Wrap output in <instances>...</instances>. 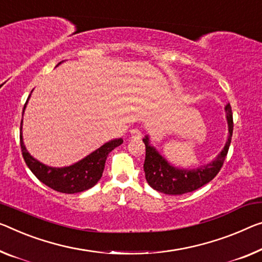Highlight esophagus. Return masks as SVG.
Here are the masks:
<instances>
[{
  "instance_id": "34e87169",
  "label": "esophagus",
  "mask_w": 262,
  "mask_h": 262,
  "mask_svg": "<svg viewBox=\"0 0 262 262\" xmlns=\"http://www.w3.org/2000/svg\"><path fill=\"white\" fill-rule=\"evenodd\" d=\"M131 137L135 139H140V137H142V132H140L139 128H132L131 130Z\"/></svg>"
}]
</instances>
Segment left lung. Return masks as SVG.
<instances>
[{
  "label": "left lung",
  "mask_w": 262,
  "mask_h": 262,
  "mask_svg": "<svg viewBox=\"0 0 262 262\" xmlns=\"http://www.w3.org/2000/svg\"><path fill=\"white\" fill-rule=\"evenodd\" d=\"M225 110H226L229 134L226 145L214 162L205 166H200L195 170H180V168L171 166L166 159L163 158L156 148L148 144V138L145 137L143 142L146 154H145L144 172L146 182L154 190L165 193V194H184V193L198 190L201 186L210 183L218 174L226 159L233 135V114L229 104L226 105Z\"/></svg>",
  "instance_id": "left-lung-1"
}]
</instances>
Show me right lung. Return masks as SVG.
<instances>
[{"mask_svg":"<svg viewBox=\"0 0 262 262\" xmlns=\"http://www.w3.org/2000/svg\"><path fill=\"white\" fill-rule=\"evenodd\" d=\"M29 97H28V99H29ZM26 105L27 103L24 104V108H26ZM19 143H21L24 162H26L28 167L30 168V171L34 173L39 182H42L44 185L57 192L72 194V193L89 190V188L97 184L103 174L108 154L114 148L119 146L123 143V139L118 138L107 142L95 152H92L91 155L80 160V162L62 168L47 166V165L39 163L38 160H36L29 155L22 140V127L21 135H19Z\"/></svg>","mask_w":262,"mask_h":262,"instance_id":"right-lung-1","label":"right lung"}]
</instances>
